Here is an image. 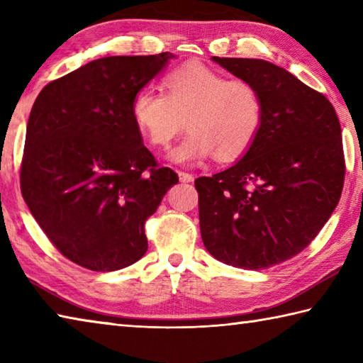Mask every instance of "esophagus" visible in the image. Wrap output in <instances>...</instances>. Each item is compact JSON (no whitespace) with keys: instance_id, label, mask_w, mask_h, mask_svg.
<instances>
[{"instance_id":"obj_1","label":"esophagus","mask_w":363,"mask_h":363,"mask_svg":"<svg viewBox=\"0 0 363 363\" xmlns=\"http://www.w3.org/2000/svg\"><path fill=\"white\" fill-rule=\"evenodd\" d=\"M177 176H179L181 182H194V174H190V173L179 172V173H177Z\"/></svg>"}]
</instances>
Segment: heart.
Listing matches in <instances>:
<instances>
[{
	"label": "heart",
	"mask_w": 363,
	"mask_h": 363,
	"mask_svg": "<svg viewBox=\"0 0 363 363\" xmlns=\"http://www.w3.org/2000/svg\"><path fill=\"white\" fill-rule=\"evenodd\" d=\"M162 91L135 92L132 123L149 145L165 147L187 118L189 135L168 152L179 165H198L216 152L222 160L236 159L253 145L264 123L257 84L204 64L172 70L162 80Z\"/></svg>",
	"instance_id": "obj_1"
}]
</instances>
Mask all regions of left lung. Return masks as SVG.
<instances>
[{
    "mask_svg": "<svg viewBox=\"0 0 363 363\" xmlns=\"http://www.w3.org/2000/svg\"><path fill=\"white\" fill-rule=\"evenodd\" d=\"M212 61L257 84L264 123L242 159L195 181L201 239L225 264L261 271L301 253L335 211L345 181L342 127L328 99L283 67Z\"/></svg>",
    "mask_w": 363,
    "mask_h": 363,
    "instance_id": "8db88e82",
    "label": "left lung"
}]
</instances>
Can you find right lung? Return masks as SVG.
I'll return each instance as SVG.
<instances>
[{
    "label": "right lung",
    "mask_w": 363,
    "mask_h": 363,
    "mask_svg": "<svg viewBox=\"0 0 363 363\" xmlns=\"http://www.w3.org/2000/svg\"><path fill=\"white\" fill-rule=\"evenodd\" d=\"M174 55L106 56L48 83L26 125L23 200L75 264L118 271L147 250L145 222L179 182L135 129L130 102Z\"/></svg>",
    "instance_id": "right-lung-1"
}]
</instances>
